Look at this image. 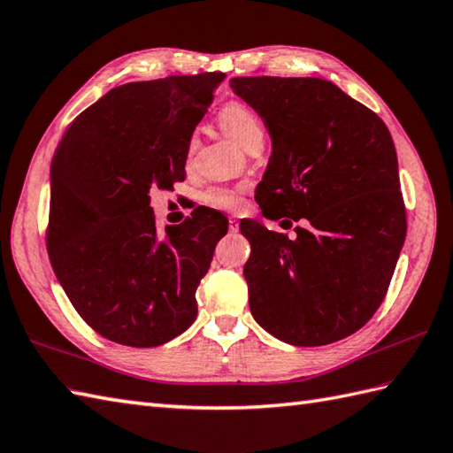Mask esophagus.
Listing matches in <instances>:
<instances>
[{
	"instance_id": "esophagus-1",
	"label": "esophagus",
	"mask_w": 453,
	"mask_h": 453,
	"mask_svg": "<svg viewBox=\"0 0 453 453\" xmlns=\"http://www.w3.org/2000/svg\"><path fill=\"white\" fill-rule=\"evenodd\" d=\"M229 231H239V219L235 216H229Z\"/></svg>"
}]
</instances>
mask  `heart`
Segmentation results:
<instances>
[{
    "instance_id": "b5f03b06",
    "label": "heart",
    "mask_w": 453,
    "mask_h": 453,
    "mask_svg": "<svg viewBox=\"0 0 453 453\" xmlns=\"http://www.w3.org/2000/svg\"><path fill=\"white\" fill-rule=\"evenodd\" d=\"M219 125L222 129L231 136L239 146H243L252 134L262 131L260 119L257 118V113L252 111L249 106L241 102H231L224 110L219 111ZM245 187H224V185H216L210 187L201 195V203L208 208L214 210H224V212H231V210H237L243 203V195Z\"/></svg>"
}]
</instances>
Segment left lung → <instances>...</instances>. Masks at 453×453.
Masks as SVG:
<instances>
[{
  "label": "left lung",
  "instance_id": "1",
  "mask_svg": "<svg viewBox=\"0 0 453 453\" xmlns=\"http://www.w3.org/2000/svg\"><path fill=\"white\" fill-rule=\"evenodd\" d=\"M229 87L272 139L257 187L262 214L307 219L296 239L241 222L252 317L289 345L343 340L380 307L405 241L392 134L330 81L235 77Z\"/></svg>",
  "mask_w": 453,
  "mask_h": 453
}]
</instances>
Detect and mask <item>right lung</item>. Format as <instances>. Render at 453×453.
Returning a JSON list of instances; mask_svg holds the SVG:
<instances>
[{
    "instance_id": "obj_1",
    "label": "right lung",
    "mask_w": 453,
    "mask_h": 453,
    "mask_svg": "<svg viewBox=\"0 0 453 453\" xmlns=\"http://www.w3.org/2000/svg\"><path fill=\"white\" fill-rule=\"evenodd\" d=\"M226 73L129 82L69 125L50 170L48 252L56 278L92 330L156 347L196 319V288L227 219L201 210L156 227L150 191L185 179L193 131Z\"/></svg>"
}]
</instances>
